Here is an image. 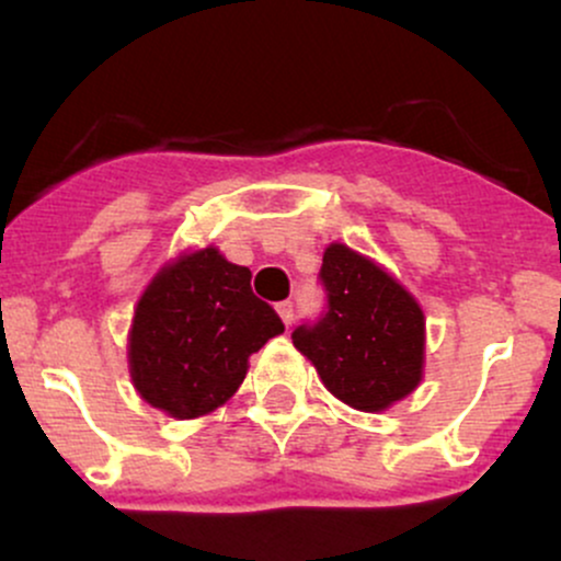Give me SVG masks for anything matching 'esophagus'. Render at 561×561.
I'll use <instances>...</instances> for the list:
<instances>
[{"instance_id":"1","label":"esophagus","mask_w":561,"mask_h":561,"mask_svg":"<svg viewBox=\"0 0 561 561\" xmlns=\"http://www.w3.org/2000/svg\"><path fill=\"white\" fill-rule=\"evenodd\" d=\"M276 311H279V317H282V321H285L287 327L295 321V306H293V300L279 302V306H276Z\"/></svg>"}]
</instances>
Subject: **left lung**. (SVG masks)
<instances>
[{"label": "left lung", "instance_id": "8db88e82", "mask_svg": "<svg viewBox=\"0 0 561 561\" xmlns=\"http://www.w3.org/2000/svg\"><path fill=\"white\" fill-rule=\"evenodd\" d=\"M319 282L327 306L302 321L293 345L317 366L340 401L382 411L420 385L424 364L422 308L388 272L345 244H330Z\"/></svg>", "mask_w": 561, "mask_h": 561}]
</instances>
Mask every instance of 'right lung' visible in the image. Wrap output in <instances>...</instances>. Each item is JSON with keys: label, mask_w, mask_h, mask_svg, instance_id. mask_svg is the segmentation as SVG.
<instances>
[{"label": "right lung", "mask_w": 561, "mask_h": 561, "mask_svg": "<svg viewBox=\"0 0 561 561\" xmlns=\"http://www.w3.org/2000/svg\"><path fill=\"white\" fill-rule=\"evenodd\" d=\"M285 332L279 313L255 298L250 272L216 248L182 255L145 289L128 334L139 396L176 420H192L234 396L250 353Z\"/></svg>", "instance_id": "right-lung-1"}]
</instances>
